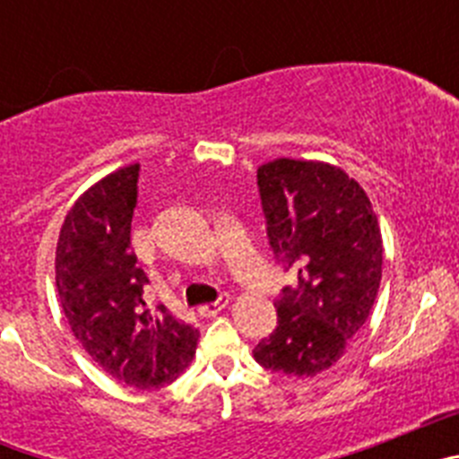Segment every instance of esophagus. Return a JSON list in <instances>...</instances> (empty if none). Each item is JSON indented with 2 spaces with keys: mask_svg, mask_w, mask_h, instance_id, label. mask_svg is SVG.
<instances>
[{
  "mask_svg": "<svg viewBox=\"0 0 459 459\" xmlns=\"http://www.w3.org/2000/svg\"><path fill=\"white\" fill-rule=\"evenodd\" d=\"M227 306H230V294H221L213 303H206V306L197 307V312H200L202 317H216L218 312Z\"/></svg>",
  "mask_w": 459,
  "mask_h": 459,
  "instance_id": "esophagus-1",
  "label": "esophagus"
}]
</instances>
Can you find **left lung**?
Listing matches in <instances>:
<instances>
[{
	"instance_id": "1",
	"label": "left lung",
	"mask_w": 459,
	"mask_h": 459,
	"mask_svg": "<svg viewBox=\"0 0 459 459\" xmlns=\"http://www.w3.org/2000/svg\"><path fill=\"white\" fill-rule=\"evenodd\" d=\"M266 237L296 285L275 301L278 326L253 350L271 372L315 377L366 324L381 282V232L366 190L340 168L278 158L257 169Z\"/></svg>"
}]
</instances>
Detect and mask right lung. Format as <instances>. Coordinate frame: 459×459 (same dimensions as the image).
Segmentation results:
<instances>
[{
    "label": "right lung",
    "mask_w": 459,
    "mask_h": 459,
    "mask_svg": "<svg viewBox=\"0 0 459 459\" xmlns=\"http://www.w3.org/2000/svg\"><path fill=\"white\" fill-rule=\"evenodd\" d=\"M140 165L108 174L64 218L56 291L71 331L108 375L133 388L172 384L195 356L200 331L144 301L147 273L131 250Z\"/></svg>",
    "instance_id": "1"
}]
</instances>
